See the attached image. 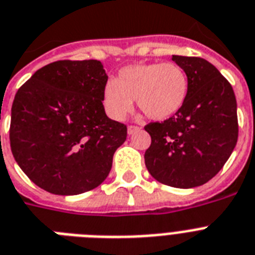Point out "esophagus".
Masks as SVG:
<instances>
[{"mask_svg":"<svg viewBox=\"0 0 255 255\" xmlns=\"http://www.w3.org/2000/svg\"><path fill=\"white\" fill-rule=\"evenodd\" d=\"M128 134H133L134 132H137V131H140V128L138 127H134V126H129V127H128Z\"/></svg>","mask_w":255,"mask_h":255,"instance_id":"obj_1","label":"esophagus"}]
</instances>
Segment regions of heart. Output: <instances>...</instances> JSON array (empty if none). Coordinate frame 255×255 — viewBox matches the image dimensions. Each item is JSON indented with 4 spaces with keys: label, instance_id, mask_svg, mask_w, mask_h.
Wrapping results in <instances>:
<instances>
[{
    "label": "heart",
    "instance_id": "heart-1",
    "mask_svg": "<svg viewBox=\"0 0 255 255\" xmlns=\"http://www.w3.org/2000/svg\"><path fill=\"white\" fill-rule=\"evenodd\" d=\"M188 93L185 70L174 63L131 64L107 81L102 101L107 115L122 121L136 105L149 119L165 121L182 109Z\"/></svg>",
    "mask_w": 255,
    "mask_h": 255
}]
</instances>
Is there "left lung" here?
Masks as SVG:
<instances>
[{
  "instance_id": "8db88e82",
  "label": "left lung",
  "mask_w": 255,
  "mask_h": 255,
  "mask_svg": "<svg viewBox=\"0 0 255 255\" xmlns=\"http://www.w3.org/2000/svg\"><path fill=\"white\" fill-rule=\"evenodd\" d=\"M188 80L186 102L174 117L149 123L145 166L154 179L178 188L202 186L221 170L239 137L231 84L202 57L173 55Z\"/></svg>"
}]
</instances>
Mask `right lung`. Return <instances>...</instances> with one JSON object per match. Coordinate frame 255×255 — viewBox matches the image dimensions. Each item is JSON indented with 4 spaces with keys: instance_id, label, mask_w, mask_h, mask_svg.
<instances>
[{
    "instance_id": "add662e5",
    "label": "right lung",
    "mask_w": 255,
    "mask_h": 255,
    "mask_svg": "<svg viewBox=\"0 0 255 255\" xmlns=\"http://www.w3.org/2000/svg\"><path fill=\"white\" fill-rule=\"evenodd\" d=\"M107 78L98 60H60L36 70L16 92L11 152L24 174L45 191L78 195L109 175L127 127L105 113Z\"/></svg>"
}]
</instances>
